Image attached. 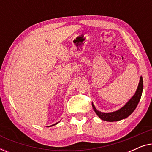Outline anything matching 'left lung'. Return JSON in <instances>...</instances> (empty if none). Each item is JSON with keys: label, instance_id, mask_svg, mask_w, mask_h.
Segmentation results:
<instances>
[{"label": "left lung", "instance_id": "1", "mask_svg": "<svg viewBox=\"0 0 152 152\" xmlns=\"http://www.w3.org/2000/svg\"><path fill=\"white\" fill-rule=\"evenodd\" d=\"M142 89H143V80L142 77H140V82H139L138 88L135 93L134 96L129 100L126 103V104L122 107L121 109H120L118 111L111 112V113H102L97 111L96 108L95 107V106L92 103V106L95 113L97 115V116L102 119V120L107 122H115V121H119L124 118H127L128 116H129L132 114L138 105V104L140 101L141 95H142Z\"/></svg>", "mask_w": 152, "mask_h": 152}]
</instances>
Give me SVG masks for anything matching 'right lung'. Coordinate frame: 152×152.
Wrapping results in <instances>:
<instances>
[{
  "mask_svg": "<svg viewBox=\"0 0 152 152\" xmlns=\"http://www.w3.org/2000/svg\"><path fill=\"white\" fill-rule=\"evenodd\" d=\"M58 123V122H57V123H55V124H53V125H52V126H54V125H55V124H57Z\"/></svg>",
  "mask_w": 152,
  "mask_h": 152,
  "instance_id": "1",
  "label": "right lung"
}]
</instances>
